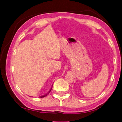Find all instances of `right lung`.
Masks as SVG:
<instances>
[{"mask_svg": "<svg viewBox=\"0 0 122 122\" xmlns=\"http://www.w3.org/2000/svg\"><path fill=\"white\" fill-rule=\"evenodd\" d=\"M51 89H51V90H50V91H49V92H48V93H47V94H46V95H45L41 96V97H41V98H42V97H46V95H48V94H49V93L50 92V91H51Z\"/></svg>", "mask_w": 122, "mask_h": 122, "instance_id": "add662e5", "label": "right lung"}]
</instances>
